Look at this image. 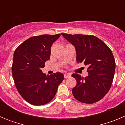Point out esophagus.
Listing matches in <instances>:
<instances>
[{
    "label": "esophagus",
    "instance_id": "obj_1",
    "mask_svg": "<svg viewBox=\"0 0 125 125\" xmlns=\"http://www.w3.org/2000/svg\"><path fill=\"white\" fill-rule=\"evenodd\" d=\"M64 78H69V77H71V74H64Z\"/></svg>",
    "mask_w": 125,
    "mask_h": 125
}]
</instances>
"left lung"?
Masks as SVG:
<instances>
[{
	"mask_svg": "<svg viewBox=\"0 0 125 125\" xmlns=\"http://www.w3.org/2000/svg\"><path fill=\"white\" fill-rule=\"evenodd\" d=\"M61 34L75 47L78 63L88 66L87 77L72 74L77 82L72 90L74 97L87 104L100 101L109 91L114 78L116 64L111 49L94 36Z\"/></svg>",
	"mask_w": 125,
	"mask_h": 125,
	"instance_id": "1",
	"label": "left lung"
}]
</instances>
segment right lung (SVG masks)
Instances as JSON below:
<instances>
[{
  "mask_svg": "<svg viewBox=\"0 0 125 125\" xmlns=\"http://www.w3.org/2000/svg\"><path fill=\"white\" fill-rule=\"evenodd\" d=\"M61 34L33 36L22 43L14 54L12 73L15 87L24 100L36 106L44 105L52 100L59 84L61 73L46 75L42 72L50 58L51 47Z\"/></svg>",
  "mask_w": 125,
  "mask_h": 125,
  "instance_id": "right-lung-1",
  "label": "right lung"
}]
</instances>
